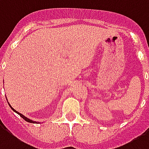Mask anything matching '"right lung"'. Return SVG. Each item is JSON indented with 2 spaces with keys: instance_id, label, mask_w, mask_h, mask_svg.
Segmentation results:
<instances>
[{
  "instance_id": "add662e5",
  "label": "right lung",
  "mask_w": 149,
  "mask_h": 149,
  "mask_svg": "<svg viewBox=\"0 0 149 149\" xmlns=\"http://www.w3.org/2000/svg\"><path fill=\"white\" fill-rule=\"evenodd\" d=\"M10 107H11V106H10ZM11 108L13 109V111H15L16 113H17V114H18L19 115H20V117H21V118H24V119L25 120V121H27V122H30V123H35H35H37V122H34V121H32V120H31V119H29V118H26V117H25V116H24L23 114H20V113H19V112H17V111H16V110H14V109H13V107H11Z\"/></svg>"
}]
</instances>
